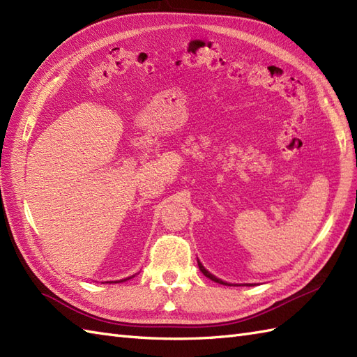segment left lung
<instances>
[{
  "mask_svg": "<svg viewBox=\"0 0 357 357\" xmlns=\"http://www.w3.org/2000/svg\"><path fill=\"white\" fill-rule=\"evenodd\" d=\"M197 264H199V268H200V271H202V273L205 274V276H206L208 279H211V280H214V282H217V283H222V285H229V283H226V282H223V280H220V279H217L215 276H213L211 273L206 271V268H205V267L202 266V264H200L199 261H197Z\"/></svg>",
  "mask_w": 357,
  "mask_h": 357,
  "instance_id": "left-lung-1",
  "label": "left lung"
}]
</instances>
